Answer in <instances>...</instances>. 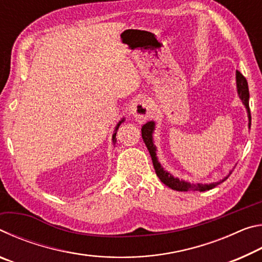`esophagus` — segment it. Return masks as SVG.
Masks as SVG:
<instances>
[{
    "mask_svg": "<svg viewBox=\"0 0 262 262\" xmlns=\"http://www.w3.org/2000/svg\"><path fill=\"white\" fill-rule=\"evenodd\" d=\"M132 114L137 122H145L151 117V106L147 100H137L132 106Z\"/></svg>",
    "mask_w": 262,
    "mask_h": 262,
    "instance_id": "1",
    "label": "esophagus"
}]
</instances>
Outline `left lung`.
Here are the masks:
<instances>
[{
	"label": "left lung",
	"mask_w": 262,
	"mask_h": 262,
	"mask_svg": "<svg viewBox=\"0 0 262 262\" xmlns=\"http://www.w3.org/2000/svg\"><path fill=\"white\" fill-rule=\"evenodd\" d=\"M236 83H237V91H238V96L239 98L242 99L243 104L245 105V107L247 110V114H248V120H250V123L248 126H251V112H250V106H248V99H250V92H248V84L246 78L243 76V74L241 72H236ZM142 139H143L145 145L149 150L150 156H151L152 159V164L155 167V171H156V174L163 184H165L167 187H170L174 190H179V192H188V190H200V192H203V190H208L216 187L217 185L221 184L222 181H224L227 178H224L223 180L219 181V183H214V184H190L187 183V181L184 180H179L178 178H174L173 176L168 173L167 171L164 170L162 167L161 164H159L157 156H156V147L154 144V140H152V133L155 130V122L154 121H149L145 123V125L142 126ZM231 173V172H230Z\"/></svg>",
	"instance_id": "left-lung-1"
}]
</instances>
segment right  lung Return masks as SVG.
<instances>
[{"instance_id": "right-lung-1", "label": "right lung", "mask_w": 262, "mask_h": 262, "mask_svg": "<svg viewBox=\"0 0 262 262\" xmlns=\"http://www.w3.org/2000/svg\"><path fill=\"white\" fill-rule=\"evenodd\" d=\"M123 120H125V119H122L121 121H119V123H118V125H117V127H115V133H114V134H113V137H112V140H113V143H115V141H117V140H115V135H117V130H118V128H119V126L121 125V122H123Z\"/></svg>"}]
</instances>
